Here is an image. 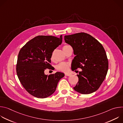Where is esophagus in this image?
<instances>
[{
  "instance_id": "34e87169",
  "label": "esophagus",
  "mask_w": 123,
  "mask_h": 123,
  "mask_svg": "<svg viewBox=\"0 0 123 123\" xmlns=\"http://www.w3.org/2000/svg\"><path fill=\"white\" fill-rule=\"evenodd\" d=\"M65 76H69L71 75V74H68V73H65Z\"/></svg>"
}]
</instances>
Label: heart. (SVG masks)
Instances as JSON below:
<instances>
[{
    "label": "heart",
    "instance_id": "heart-1",
    "mask_svg": "<svg viewBox=\"0 0 123 123\" xmlns=\"http://www.w3.org/2000/svg\"><path fill=\"white\" fill-rule=\"evenodd\" d=\"M68 46H69V45H64L63 47V50H64L66 48L68 47ZM52 59H53V57H52V56H51V60H52ZM69 66H70V65H69V64H68V63H65V62H61V63L58 64L56 66L55 68L57 71L66 73L69 71Z\"/></svg>",
    "mask_w": 123,
    "mask_h": 123
}]
</instances>
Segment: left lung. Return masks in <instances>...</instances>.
Wrapping results in <instances>:
<instances>
[{
    "label": "left lung",
    "mask_w": 123,
    "mask_h": 123,
    "mask_svg": "<svg viewBox=\"0 0 123 123\" xmlns=\"http://www.w3.org/2000/svg\"><path fill=\"white\" fill-rule=\"evenodd\" d=\"M66 43L71 45L76 55L72 69H82L78 82L74 89L84 94L96 91L106 78L109 68L106 52L102 44L90 34L79 32L65 36Z\"/></svg>",
    "instance_id": "obj_1"
}]
</instances>
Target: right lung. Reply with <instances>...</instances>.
<instances>
[{
	"label": "right lung",
	"instance_id": "add662e5",
	"mask_svg": "<svg viewBox=\"0 0 123 123\" xmlns=\"http://www.w3.org/2000/svg\"><path fill=\"white\" fill-rule=\"evenodd\" d=\"M62 42L54 36H38L28 42L20 50L16 71L26 91L32 96L45 98L55 91L59 80L64 74L57 72L45 75L44 71L50 69L52 52Z\"/></svg>",
	"mask_w": 123,
	"mask_h": 123
}]
</instances>
